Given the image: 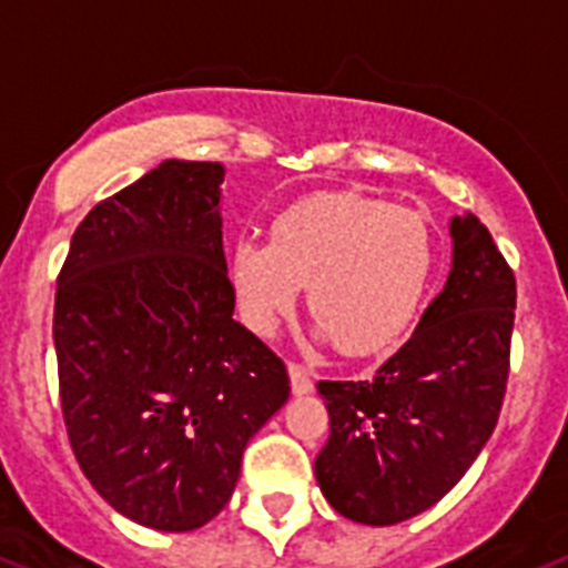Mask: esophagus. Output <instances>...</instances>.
I'll list each match as a JSON object with an SVG mask.
<instances>
[{
    "label": "esophagus",
    "instance_id": "esophagus-1",
    "mask_svg": "<svg viewBox=\"0 0 568 568\" xmlns=\"http://www.w3.org/2000/svg\"><path fill=\"white\" fill-rule=\"evenodd\" d=\"M290 386H293V395H311L313 392V379H311V372L307 368H302V365L290 363Z\"/></svg>",
    "mask_w": 568,
    "mask_h": 568
}]
</instances>
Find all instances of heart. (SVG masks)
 Instances as JSON below:
<instances>
[{
	"label": "heart",
	"instance_id": "obj_1",
	"mask_svg": "<svg viewBox=\"0 0 568 568\" xmlns=\"http://www.w3.org/2000/svg\"><path fill=\"white\" fill-rule=\"evenodd\" d=\"M433 266L424 214L377 196H307L273 220V237H237L229 284L241 318L273 336L307 287L316 339L351 357L386 351L409 327Z\"/></svg>",
	"mask_w": 568,
	"mask_h": 568
}]
</instances>
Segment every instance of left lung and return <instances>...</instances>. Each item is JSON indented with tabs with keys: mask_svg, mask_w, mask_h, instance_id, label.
<instances>
[{
	"mask_svg": "<svg viewBox=\"0 0 568 568\" xmlns=\"http://www.w3.org/2000/svg\"><path fill=\"white\" fill-rule=\"evenodd\" d=\"M444 290L374 379L318 383L331 438L316 481L336 514L397 526L458 485L494 433L508 383L517 281L473 214L449 220Z\"/></svg>",
	"mask_w": 568,
	"mask_h": 568,
	"instance_id": "obj_1",
	"label": "left lung"
}]
</instances>
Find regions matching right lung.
I'll list each match as a JSON object with an SVG mask.
<instances>
[{
    "instance_id": "add662e5",
    "label": "right lung",
    "mask_w": 568,
    "mask_h": 568,
    "mask_svg": "<svg viewBox=\"0 0 568 568\" xmlns=\"http://www.w3.org/2000/svg\"><path fill=\"white\" fill-rule=\"evenodd\" d=\"M220 162L165 159L98 203L58 278L54 351L74 458L156 531L214 519L243 449L287 403V368L234 322Z\"/></svg>"
}]
</instances>
